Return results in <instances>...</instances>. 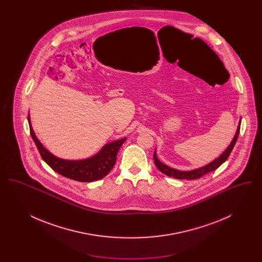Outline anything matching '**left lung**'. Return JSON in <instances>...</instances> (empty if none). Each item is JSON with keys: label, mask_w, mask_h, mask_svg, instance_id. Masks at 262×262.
Masks as SVG:
<instances>
[{"label": "left lung", "mask_w": 262, "mask_h": 262, "mask_svg": "<svg viewBox=\"0 0 262 262\" xmlns=\"http://www.w3.org/2000/svg\"><path fill=\"white\" fill-rule=\"evenodd\" d=\"M239 127H241V121H239V123L237 125L236 135H235V137L233 138V140L231 141V143L229 144V146L227 147V149L225 150L224 152L218 158H216L215 160H213L212 162L205 165V166H203V167H200L199 169H194V170H190V171H180V170H177V169H174V168H171V167L165 165L164 163L161 162L158 159V157L156 155V149H155L154 154H153L154 163H155L156 167L162 172L163 174H167L168 177H172V178L179 179V180H195V179H200V177H202L203 174H207L209 172L216 170L219 166H221L228 159V157L230 156L232 150H233L236 142H237V137H238V134H239Z\"/></svg>", "instance_id": "left-lung-1"}]
</instances>
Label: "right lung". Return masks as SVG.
Masks as SVG:
<instances>
[{
	"mask_svg": "<svg viewBox=\"0 0 262 262\" xmlns=\"http://www.w3.org/2000/svg\"><path fill=\"white\" fill-rule=\"evenodd\" d=\"M28 123L30 127V135L37 146L42 159L58 174L77 182H94L103 179L105 176L109 174L114 165L116 164L118 151L126 139V137H124L119 140L107 143L101 148L98 153L86 159L66 160L53 155L49 150L46 149L43 146V144L35 136L29 115Z\"/></svg>",
	"mask_w": 262,
	"mask_h": 262,
	"instance_id": "right-lung-1",
	"label": "right lung"
}]
</instances>
